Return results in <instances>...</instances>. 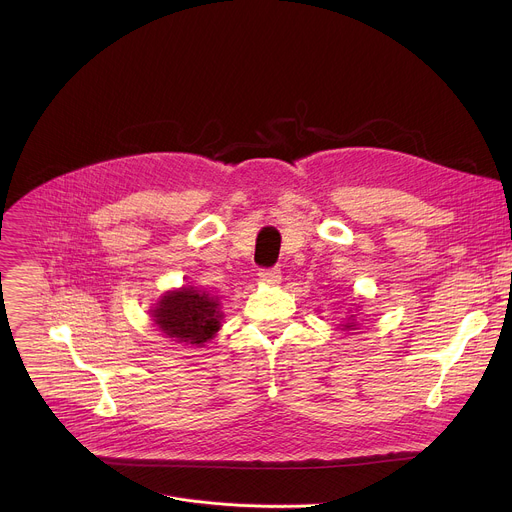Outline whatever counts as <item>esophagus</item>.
Segmentation results:
<instances>
[{"label":"esophagus","instance_id":"1","mask_svg":"<svg viewBox=\"0 0 512 512\" xmlns=\"http://www.w3.org/2000/svg\"><path fill=\"white\" fill-rule=\"evenodd\" d=\"M259 279H261L263 283H267V285H277V283H281V271H279L277 267H273V269H261V271H259Z\"/></svg>","mask_w":512,"mask_h":512}]
</instances>
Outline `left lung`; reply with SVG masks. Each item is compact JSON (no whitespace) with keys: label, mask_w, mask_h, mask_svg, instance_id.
<instances>
[{"label":"left lung","mask_w":512,"mask_h":512,"mask_svg":"<svg viewBox=\"0 0 512 512\" xmlns=\"http://www.w3.org/2000/svg\"><path fill=\"white\" fill-rule=\"evenodd\" d=\"M348 312H352V310H348ZM356 326H358L356 316H354V314H348V318L344 320V324H340V330H354Z\"/></svg>","instance_id":"1"}]
</instances>
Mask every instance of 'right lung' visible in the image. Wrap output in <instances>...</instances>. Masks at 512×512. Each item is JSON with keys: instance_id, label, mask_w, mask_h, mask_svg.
<instances>
[{"instance_id": "add662e5", "label": "right lung", "mask_w": 512, "mask_h": 512, "mask_svg": "<svg viewBox=\"0 0 512 512\" xmlns=\"http://www.w3.org/2000/svg\"><path fill=\"white\" fill-rule=\"evenodd\" d=\"M154 326L180 344L204 346L221 330L223 312L216 296L192 285L166 291L150 310Z\"/></svg>"}]
</instances>
